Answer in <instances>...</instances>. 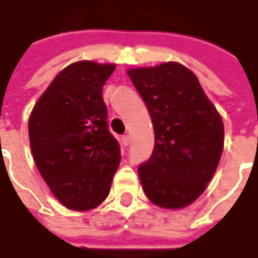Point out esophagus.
I'll use <instances>...</instances> for the list:
<instances>
[{
	"label": "esophagus",
	"instance_id": "34e87169",
	"mask_svg": "<svg viewBox=\"0 0 258 258\" xmlns=\"http://www.w3.org/2000/svg\"><path fill=\"white\" fill-rule=\"evenodd\" d=\"M121 144L124 145V147H127V145L131 144V137L129 135H123L121 137Z\"/></svg>",
	"mask_w": 258,
	"mask_h": 258
}]
</instances>
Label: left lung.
<instances>
[{
  "mask_svg": "<svg viewBox=\"0 0 258 258\" xmlns=\"http://www.w3.org/2000/svg\"><path fill=\"white\" fill-rule=\"evenodd\" d=\"M127 74L154 127L153 153L138 166L144 193L160 208H184L215 174L224 145L221 117L198 77L181 63L132 68Z\"/></svg>",
  "mask_w": 258,
  "mask_h": 258,
  "instance_id": "left-lung-1",
  "label": "left lung"
}]
</instances>
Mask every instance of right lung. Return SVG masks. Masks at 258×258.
Returning <instances> with one entry per match:
<instances>
[{
  "label": "right lung",
  "mask_w": 258,
  "mask_h": 258,
  "mask_svg": "<svg viewBox=\"0 0 258 258\" xmlns=\"http://www.w3.org/2000/svg\"><path fill=\"white\" fill-rule=\"evenodd\" d=\"M115 65L80 60L62 70L29 117L35 165L56 199L73 211L101 205L120 163L102 87Z\"/></svg>",
  "instance_id": "1"
}]
</instances>
